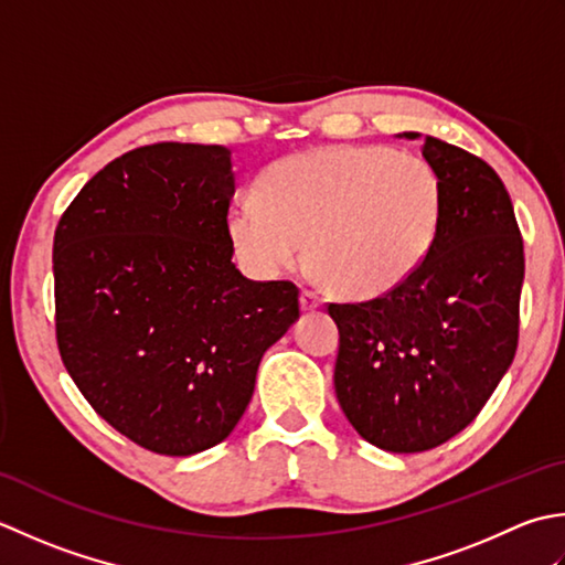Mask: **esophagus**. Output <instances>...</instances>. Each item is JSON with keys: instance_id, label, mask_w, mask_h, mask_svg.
Instances as JSON below:
<instances>
[{"instance_id": "1", "label": "esophagus", "mask_w": 565, "mask_h": 565, "mask_svg": "<svg viewBox=\"0 0 565 565\" xmlns=\"http://www.w3.org/2000/svg\"><path fill=\"white\" fill-rule=\"evenodd\" d=\"M321 305H324V299L315 290H302V309H319Z\"/></svg>"}]
</instances>
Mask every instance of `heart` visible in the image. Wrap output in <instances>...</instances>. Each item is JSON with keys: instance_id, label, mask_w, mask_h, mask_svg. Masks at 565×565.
<instances>
[{"instance_id": "1", "label": "heart", "mask_w": 565, "mask_h": 565, "mask_svg": "<svg viewBox=\"0 0 565 565\" xmlns=\"http://www.w3.org/2000/svg\"><path fill=\"white\" fill-rule=\"evenodd\" d=\"M258 200L228 214L238 258L275 278L307 263L331 292L373 299L422 266L439 232L444 188L419 156L387 146H324L275 160Z\"/></svg>"}]
</instances>
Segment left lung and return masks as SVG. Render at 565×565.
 I'll list each match as a JSON object with an SVG mask.
<instances>
[{"label":"left lung","mask_w":565,"mask_h":565,"mask_svg":"<svg viewBox=\"0 0 565 565\" xmlns=\"http://www.w3.org/2000/svg\"><path fill=\"white\" fill-rule=\"evenodd\" d=\"M422 156L444 188L427 258L395 290L329 305L339 405L367 444L390 454L429 451L463 431L520 339L524 244L508 190L486 160L434 136H424Z\"/></svg>","instance_id":"left-lung-1"}]
</instances>
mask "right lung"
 <instances>
[{
  "label": "right lung",
  "instance_id": "add662e5",
  "mask_svg": "<svg viewBox=\"0 0 565 565\" xmlns=\"http://www.w3.org/2000/svg\"><path fill=\"white\" fill-rule=\"evenodd\" d=\"M232 151L153 143L79 190L53 238L55 337L73 383L126 439L163 456L224 441L266 353L299 319L295 282L232 263Z\"/></svg>",
  "mask_w": 565,
  "mask_h": 565
}]
</instances>
